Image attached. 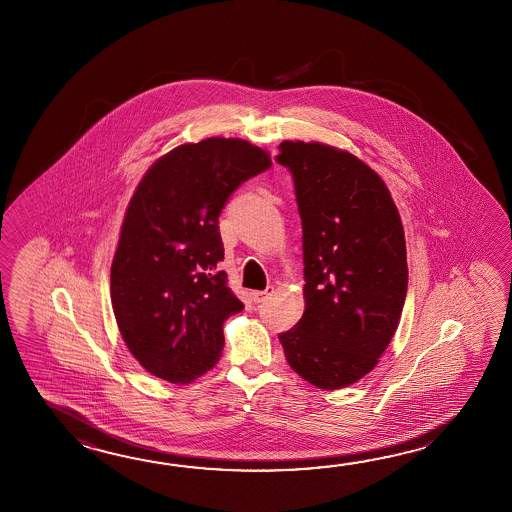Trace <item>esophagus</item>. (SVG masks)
Wrapping results in <instances>:
<instances>
[{
  "instance_id": "1",
  "label": "esophagus",
  "mask_w": 512,
  "mask_h": 512,
  "mask_svg": "<svg viewBox=\"0 0 512 512\" xmlns=\"http://www.w3.org/2000/svg\"><path fill=\"white\" fill-rule=\"evenodd\" d=\"M275 292V288L273 286H268L266 290H259V292H251V299H253V303L259 304L262 301H266L272 293Z\"/></svg>"
}]
</instances>
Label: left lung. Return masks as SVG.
Here are the masks:
<instances>
[{
    "instance_id": "1",
    "label": "left lung",
    "mask_w": 512,
    "mask_h": 512,
    "mask_svg": "<svg viewBox=\"0 0 512 512\" xmlns=\"http://www.w3.org/2000/svg\"><path fill=\"white\" fill-rule=\"evenodd\" d=\"M303 224L304 308L279 334L288 365L337 390L366 376L396 332L407 297L405 233L385 182L319 142H282Z\"/></svg>"
}]
</instances>
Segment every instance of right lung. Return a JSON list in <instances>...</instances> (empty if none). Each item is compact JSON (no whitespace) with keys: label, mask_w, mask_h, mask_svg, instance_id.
<instances>
[{"label":"right lung","mask_w":512,"mask_h":512,"mask_svg":"<svg viewBox=\"0 0 512 512\" xmlns=\"http://www.w3.org/2000/svg\"><path fill=\"white\" fill-rule=\"evenodd\" d=\"M270 155L206 138L157 160L129 202L111 266V303L129 352L149 374L189 383L217 363L222 324L242 312L220 270L219 215Z\"/></svg>","instance_id":"add662e5"}]
</instances>
